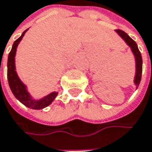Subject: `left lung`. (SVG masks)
I'll return each instance as SVG.
<instances>
[{"mask_svg": "<svg viewBox=\"0 0 152 152\" xmlns=\"http://www.w3.org/2000/svg\"><path fill=\"white\" fill-rule=\"evenodd\" d=\"M115 31L123 37L124 41L127 43V45L131 48L134 56L136 58V67H137V72H136V77H135V84L137 86H138L141 81V78H142V56H141V52L139 51L137 43L122 29H115Z\"/></svg>", "mask_w": 152, "mask_h": 152, "instance_id": "left-lung-1", "label": "left lung"}]
</instances>
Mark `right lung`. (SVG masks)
Here are the masks:
<instances>
[{"mask_svg":"<svg viewBox=\"0 0 152 152\" xmlns=\"http://www.w3.org/2000/svg\"><path fill=\"white\" fill-rule=\"evenodd\" d=\"M26 31H27V29L24 30L23 32L22 36L14 42L12 49L10 50V54H9V58H8V80H9V85H10V89H11L13 94L15 95V97L17 100H19L23 104H24L26 107H28L29 108H32V109H42V108L49 106L53 102V100L58 95V93L53 92V93L50 94L49 95L45 96V98H43L41 100L35 101L29 95V94L26 89V86L23 85V82L19 80V78L16 74V72H15V56L17 45L20 43V41L22 40L23 37L24 36Z\"/></svg>","mask_w":152,"mask_h":152,"instance_id":"obj_1","label":"right lung"}]
</instances>
